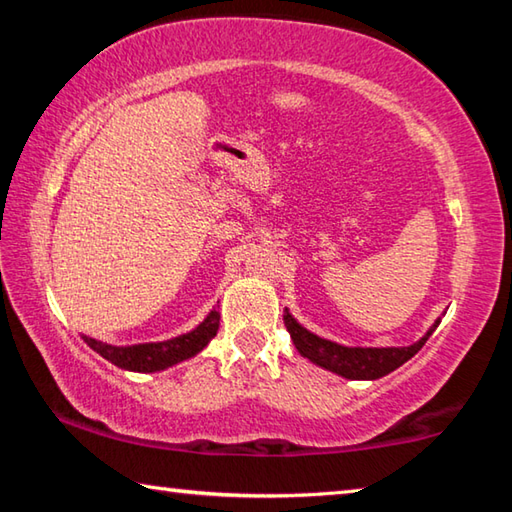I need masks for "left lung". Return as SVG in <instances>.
I'll use <instances>...</instances> for the list:
<instances>
[{
	"mask_svg": "<svg viewBox=\"0 0 512 512\" xmlns=\"http://www.w3.org/2000/svg\"><path fill=\"white\" fill-rule=\"evenodd\" d=\"M284 325L289 329L296 350L311 363H316V366L345 379H379L395 368H400L413 354H418L429 336L436 332L440 318L427 329V334L420 341L406 345V348H348V345L320 339L314 332H309L307 327H302L289 314V309H284Z\"/></svg>",
	"mask_w": 512,
	"mask_h": 512,
	"instance_id": "1",
	"label": "left lung"
}]
</instances>
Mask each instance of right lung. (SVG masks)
Segmentation results:
<instances>
[{
    "instance_id": "1",
    "label": "right lung",
    "mask_w": 512,
    "mask_h": 512,
    "mask_svg": "<svg viewBox=\"0 0 512 512\" xmlns=\"http://www.w3.org/2000/svg\"><path fill=\"white\" fill-rule=\"evenodd\" d=\"M219 309H212L210 314L192 332L180 334L176 339L158 341V343H137V345H108L90 336H83V341L90 348L101 354L103 359L115 363L117 368L131 370V372H158L176 366L180 361H187L196 357L207 343H210L216 332H219Z\"/></svg>"
}]
</instances>
